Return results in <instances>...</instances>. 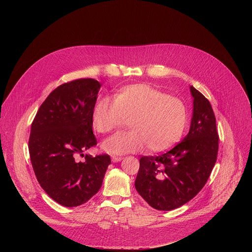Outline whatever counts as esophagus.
I'll list each match as a JSON object with an SVG mask.
<instances>
[{
    "label": "esophagus",
    "mask_w": 252,
    "mask_h": 252,
    "mask_svg": "<svg viewBox=\"0 0 252 252\" xmlns=\"http://www.w3.org/2000/svg\"><path fill=\"white\" fill-rule=\"evenodd\" d=\"M123 158L121 157H112V161L113 162H119L121 161Z\"/></svg>",
    "instance_id": "obj_1"
}]
</instances>
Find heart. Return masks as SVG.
Instances as JSON below:
<instances>
[{
	"label": "heart",
	"mask_w": 252,
	"mask_h": 252,
	"mask_svg": "<svg viewBox=\"0 0 252 252\" xmlns=\"http://www.w3.org/2000/svg\"><path fill=\"white\" fill-rule=\"evenodd\" d=\"M129 121L130 131L118 132L101 142L111 155L138 153L147 147L152 152H164L181 140L189 123L186 103L177 97L148 85H131L114 95L103 96L94 106L93 126L100 133Z\"/></svg>",
	"instance_id": "1"
}]
</instances>
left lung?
Masks as SVG:
<instances>
[{"mask_svg":"<svg viewBox=\"0 0 252 252\" xmlns=\"http://www.w3.org/2000/svg\"><path fill=\"white\" fill-rule=\"evenodd\" d=\"M189 91L193 109L187 136L165 154L139 159L135 189L158 210H172L192 199L217 161L219 134L211 104L192 86Z\"/></svg>","mask_w":252,"mask_h":252,"instance_id":"obj_1","label":"left lung"}]
</instances>
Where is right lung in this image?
I'll use <instances>...</instances> for the list:
<instances>
[{
  "instance_id": "add662e5",
  "label": "right lung",
  "mask_w": 252,
  "mask_h": 252,
  "mask_svg": "<svg viewBox=\"0 0 252 252\" xmlns=\"http://www.w3.org/2000/svg\"><path fill=\"white\" fill-rule=\"evenodd\" d=\"M100 86L94 79H81L58 87L32 124L29 152L34 174L48 195L66 207L92 198L111 164L107 155L85 156L96 145L92 114ZM80 156L85 157L83 162Z\"/></svg>"
}]
</instances>
